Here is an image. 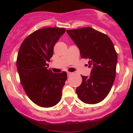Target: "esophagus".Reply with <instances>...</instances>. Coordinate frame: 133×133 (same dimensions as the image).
Wrapping results in <instances>:
<instances>
[{
  "label": "esophagus",
  "instance_id": "obj_1",
  "mask_svg": "<svg viewBox=\"0 0 133 133\" xmlns=\"http://www.w3.org/2000/svg\"><path fill=\"white\" fill-rule=\"evenodd\" d=\"M67 74H68V76H70L72 74V72H67Z\"/></svg>",
  "mask_w": 133,
  "mask_h": 133
}]
</instances>
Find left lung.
I'll return each mask as SVG.
<instances>
[{
  "label": "left lung",
  "mask_w": 133,
  "mask_h": 133,
  "mask_svg": "<svg viewBox=\"0 0 133 133\" xmlns=\"http://www.w3.org/2000/svg\"><path fill=\"white\" fill-rule=\"evenodd\" d=\"M80 50L81 57L88 59L92 68L89 77L81 76V84L76 89L83 103L94 104L104 99L110 92L116 77L117 52L108 36L91 27L67 30Z\"/></svg>",
  "instance_id": "left-lung-1"
}]
</instances>
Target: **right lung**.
<instances>
[{"label":"right lung","mask_w":133,"mask_h":133,"mask_svg":"<svg viewBox=\"0 0 133 133\" xmlns=\"http://www.w3.org/2000/svg\"><path fill=\"white\" fill-rule=\"evenodd\" d=\"M65 31L58 27L36 30L24 39L18 52L16 64L21 84L30 99L42 108L56 106L61 99L67 74L53 73L47 69V62Z\"/></svg>","instance_id":"right-lung-1"}]
</instances>
